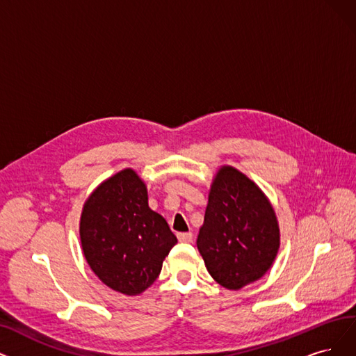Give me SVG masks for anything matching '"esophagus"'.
<instances>
[{"instance_id": "34e87169", "label": "esophagus", "mask_w": 356, "mask_h": 356, "mask_svg": "<svg viewBox=\"0 0 356 356\" xmlns=\"http://www.w3.org/2000/svg\"><path fill=\"white\" fill-rule=\"evenodd\" d=\"M179 243H193V234L191 232H179L178 235Z\"/></svg>"}]
</instances>
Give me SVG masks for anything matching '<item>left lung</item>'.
<instances>
[{
    "instance_id": "8db88e82",
    "label": "left lung",
    "mask_w": 356,
    "mask_h": 356,
    "mask_svg": "<svg viewBox=\"0 0 356 356\" xmlns=\"http://www.w3.org/2000/svg\"><path fill=\"white\" fill-rule=\"evenodd\" d=\"M197 248L211 277L226 289L260 279L279 250L273 207L255 184L223 166L211 184Z\"/></svg>"
}]
</instances>
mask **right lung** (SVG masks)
I'll return each instance as SVG.
<instances>
[{
    "label": "right lung",
    "instance_id": "1",
    "mask_svg": "<svg viewBox=\"0 0 356 356\" xmlns=\"http://www.w3.org/2000/svg\"><path fill=\"white\" fill-rule=\"evenodd\" d=\"M84 257L106 286L138 295L158 279L178 241L166 220L147 203L145 182L124 169L88 198L80 220Z\"/></svg>",
    "mask_w": 356,
    "mask_h": 356
}]
</instances>
